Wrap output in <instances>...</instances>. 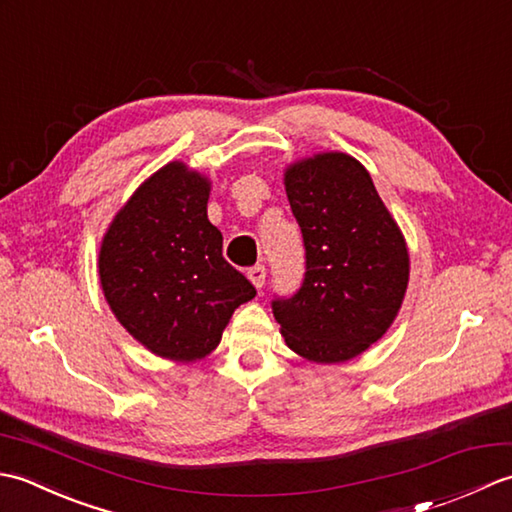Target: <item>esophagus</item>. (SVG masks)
<instances>
[{"instance_id": "obj_1", "label": "esophagus", "mask_w": 512, "mask_h": 512, "mask_svg": "<svg viewBox=\"0 0 512 512\" xmlns=\"http://www.w3.org/2000/svg\"><path fill=\"white\" fill-rule=\"evenodd\" d=\"M248 279L253 281V286H255L257 290H262L264 281H266V266L257 264V266H253V268H248Z\"/></svg>"}]
</instances>
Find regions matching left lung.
I'll return each mask as SVG.
<instances>
[{
  "instance_id": "8db88e82",
  "label": "left lung",
  "mask_w": 512,
  "mask_h": 512,
  "mask_svg": "<svg viewBox=\"0 0 512 512\" xmlns=\"http://www.w3.org/2000/svg\"><path fill=\"white\" fill-rule=\"evenodd\" d=\"M306 248L295 295L275 297L286 345L314 363H343L376 343L398 314L409 255L372 176L345 154H319L286 171Z\"/></svg>"
}]
</instances>
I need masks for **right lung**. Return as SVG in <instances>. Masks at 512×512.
Instances as JSON below:
<instances>
[{
  "instance_id": "1",
  "label": "right lung",
  "mask_w": 512,
  "mask_h": 512,
  "mask_svg": "<svg viewBox=\"0 0 512 512\" xmlns=\"http://www.w3.org/2000/svg\"><path fill=\"white\" fill-rule=\"evenodd\" d=\"M209 191L200 173L171 162L118 211L101 246V286L116 319L173 361L215 350L235 308L257 295L222 255V233L206 217Z\"/></svg>"
}]
</instances>
